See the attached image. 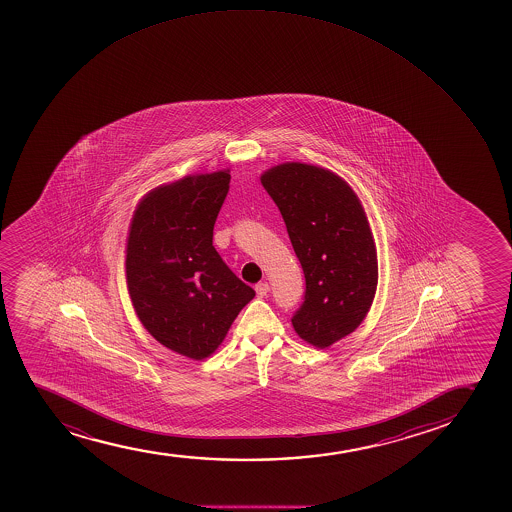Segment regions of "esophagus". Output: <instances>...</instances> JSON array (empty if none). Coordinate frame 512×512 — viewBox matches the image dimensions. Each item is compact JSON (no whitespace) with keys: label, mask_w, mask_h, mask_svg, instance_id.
<instances>
[{"label":"esophagus","mask_w":512,"mask_h":512,"mask_svg":"<svg viewBox=\"0 0 512 512\" xmlns=\"http://www.w3.org/2000/svg\"><path fill=\"white\" fill-rule=\"evenodd\" d=\"M255 291H257L259 298H264L270 291L269 284H267V282H259V284L255 286Z\"/></svg>","instance_id":"obj_1"}]
</instances>
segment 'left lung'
<instances>
[{"label": "left lung", "instance_id": "left-lung-1", "mask_svg": "<svg viewBox=\"0 0 512 512\" xmlns=\"http://www.w3.org/2000/svg\"><path fill=\"white\" fill-rule=\"evenodd\" d=\"M288 228L305 272L296 334L325 349L352 334L368 315L378 259L368 218L354 190L325 168L282 163L260 177Z\"/></svg>", "mask_w": 512, "mask_h": 512}]
</instances>
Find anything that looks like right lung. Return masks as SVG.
Wrapping results in <instances>:
<instances>
[{
	"mask_svg": "<svg viewBox=\"0 0 512 512\" xmlns=\"http://www.w3.org/2000/svg\"><path fill=\"white\" fill-rule=\"evenodd\" d=\"M230 173L189 175L139 202L127 236V289L160 344L201 361L211 356L255 296L213 247Z\"/></svg>",
	"mask_w": 512,
	"mask_h": 512,
	"instance_id": "right-lung-1",
	"label": "right lung"
}]
</instances>
